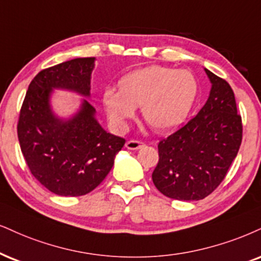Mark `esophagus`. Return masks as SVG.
Masks as SVG:
<instances>
[{"instance_id": "obj_1", "label": "esophagus", "mask_w": 261, "mask_h": 261, "mask_svg": "<svg viewBox=\"0 0 261 261\" xmlns=\"http://www.w3.org/2000/svg\"><path fill=\"white\" fill-rule=\"evenodd\" d=\"M144 145H145V144L138 140H128L127 143H125V147H127L128 150H139Z\"/></svg>"}]
</instances>
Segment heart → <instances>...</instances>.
Segmentation results:
<instances>
[{
	"label": "heart",
	"instance_id": "1",
	"mask_svg": "<svg viewBox=\"0 0 261 261\" xmlns=\"http://www.w3.org/2000/svg\"><path fill=\"white\" fill-rule=\"evenodd\" d=\"M118 85L120 89L106 87L101 99L111 124L120 130L140 106L144 120L153 129H174L188 118L198 94V82L191 71L161 65L127 73Z\"/></svg>",
	"mask_w": 261,
	"mask_h": 261
}]
</instances>
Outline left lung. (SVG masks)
Segmentation results:
<instances>
[{"label": "left lung", "instance_id": "left-lung-1", "mask_svg": "<svg viewBox=\"0 0 261 261\" xmlns=\"http://www.w3.org/2000/svg\"><path fill=\"white\" fill-rule=\"evenodd\" d=\"M204 71L212 85L207 101L192 120L160 141V160L152 173L161 194L179 201H198L212 194L242 141L232 89L225 80Z\"/></svg>", "mask_w": 261, "mask_h": 261}]
</instances>
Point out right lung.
Returning a JSON list of instances; mask_svg holds the SVG:
<instances>
[{
	"label": "right lung",
	"instance_id": "1",
	"mask_svg": "<svg viewBox=\"0 0 261 261\" xmlns=\"http://www.w3.org/2000/svg\"><path fill=\"white\" fill-rule=\"evenodd\" d=\"M95 58H76L42 70L22 102L18 139L32 175L59 196H82L94 190L114 166L125 140L108 133L95 117L91 79ZM56 89L84 96L76 113L62 118L53 110Z\"/></svg>",
	"mask_w": 261,
	"mask_h": 261
}]
</instances>
